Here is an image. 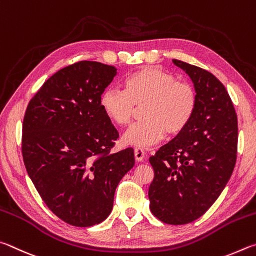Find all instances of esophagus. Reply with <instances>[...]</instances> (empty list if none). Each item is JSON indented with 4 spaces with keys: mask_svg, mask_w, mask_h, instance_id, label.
<instances>
[{
    "mask_svg": "<svg viewBox=\"0 0 256 256\" xmlns=\"http://www.w3.org/2000/svg\"><path fill=\"white\" fill-rule=\"evenodd\" d=\"M134 153H135V158L138 162H142V160L145 158V152L140 147H136L135 150H134Z\"/></svg>",
    "mask_w": 256,
    "mask_h": 256,
    "instance_id": "esophagus-1",
    "label": "esophagus"
}]
</instances>
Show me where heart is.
Returning a JSON list of instances; mask_svg holds the SVG:
<instances>
[{
    "instance_id": "1",
    "label": "heart",
    "mask_w": 256,
    "mask_h": 256,
    "mask_svg": "<svg viewBox=\"0 0 256 256\" xmlns=\"http://www.w3.org/2000/svg\"><path fill=\"white\" fill-rule=\"evenodd\" d=\"M145 104L144 120L132 124L124 136V144L150 147L162 140L166 132L176 135L194 114L196 92L194 85L178 80L160 67L146 66L124 80V90L109 88L100 96L103 114L116 126L130 122L135 106Z\"/></svg>"
}]
</instances>
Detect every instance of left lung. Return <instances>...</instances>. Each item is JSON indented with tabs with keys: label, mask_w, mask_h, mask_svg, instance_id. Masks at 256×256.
Masks as SVG:
<instances>
[{
	"label": "left lung",
	"mask_w": 256,
	"mask_h": 256,
	"mask_svg": "<svg viewBox=\"0 0 256 256\" xmlns=\"http://www.w3.org/2000/svg\"><path fill=\"white\" fill-rule=\"evenodd\" d=\"M173 62L190 76L196 106L184 130L150 158L154 178L148 198L156 218L183 225L202 216L225 189L235 168L238 129L220 80L198 66Z\"/></svg>",
	"instance_id": "left-lung-1"
}]
</instances>
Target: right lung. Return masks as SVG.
<instances>
[{
	"label": "right lung",
	"mask_w": 256,
	"mask_h": 256,
	"mask_svg": "<svg viewBox=\"0 0 256 256\" xmlns=\"http://www.w3.org/2000/svg\"><path fill=\"white\" fill-rule=\"evenodd\" d=\"M114 66L82 60L50 76L26 106L22 156L47 207L78 227L102 222L116 188L135 165L134 150L111 153L119 137L100 106Z\"/></svg>",
	"instance_id": "right-lung-1"
}]
</instances>
